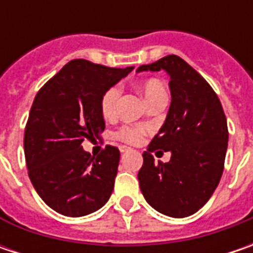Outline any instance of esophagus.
<instances>
[{
    "label": "esophagus",
    "instance_id": "34e87169",
    "mask_svg": "<svg viewBox=\"0 0 253 253\" xmlns=\"http://www.w3.org/2000/svg\"><path fill=\"white\" fill-rule=\"evenodd\" d=\"M120 151H121V153H125V152L129 151V148H126V146H120Z\"/></svg>",
    "mask_w": 253,
    "mask_h": 253
}]
</instances>
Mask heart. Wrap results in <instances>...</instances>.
Wrapping results in <instances>:
<instances>
[{"instance_id":"obj_1","label":"heart","mask_w":253,"mask_h":253,"mask_svg":"<svg viewBox=\"0 0 253 253\" xmlns=\"http://www.w3.org/2000/svg\"><path fill=\"white\" fill-rule=\"evenodd\" d=\"M139 90L142 91L148 104L153 101V100H156V98H159V97L168 95L163 83L156 80V79L143 80L139 84ZM120 95H121V88L118 85H111L104 91V94L101 95V100H100V110H101V114L105 118H111V117L115 115ZM145 132H146V129L143 126L124 125L115 132V138L125 142V143H129V145H136V143H139L142 141Z\"/></svg>"}]
</instances>
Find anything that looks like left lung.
Instances as JSON below:
<instances>
[{
	"label": "left lung",
	"instance_id": "8db88e82",
	"mask_svg": "<svg viewBox=\"0 0 253 253\" xmlns=\"http://www.w3.org/2000/svg\"><path fill=\"white\" fill-rule=\"evenodd\" d=\"M143 70L169 73L171 104L161 131L143 152L138 173L141 191L162 214L189 217L209 201L222 176L227 118L212 87L179 56L168 54L138 67ZM156 149L170 151L168 164L154 162L151 153Z\"/></svg>",
	"mask_w": 253,
	"mask_h": 253
}]
</instances>
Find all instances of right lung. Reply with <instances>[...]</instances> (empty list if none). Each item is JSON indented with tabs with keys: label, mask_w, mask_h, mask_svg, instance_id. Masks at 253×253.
Masks as SVG:
<instances>
[{
	"label": "right lung",
	"mask_w": 253,
	"mask_h": 253,
	"mask_svg": "<svg viewBox=\"0 0 253 253\" xmlns=\"http://www.w3.org/2000/svg\"><path fill=\"white\" fill-rule=\"evenodd\" d=\"M132 69L74 59L36 94L25 126V161L35 190L59 214L83 217L110 199L118 148L107 145L95 158L82 143L104 131L101 95Z\"/></svg>",
	"instance_id": "add662e5"
}]
</instances>
